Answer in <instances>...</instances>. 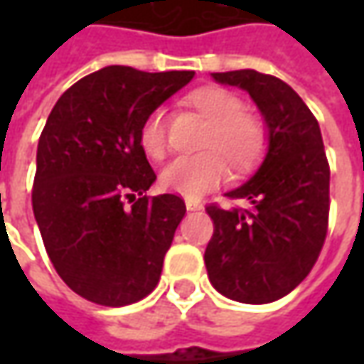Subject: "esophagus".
<instances>
[{"label":"esophagus","mask_w":364,"mask_h":364,"mask_svg":"<svg viewBox=\"0 0 364 364\" xmlns=\"http://www.w3.org/2000/svg\"><path fill=\"white\" fill-rule=\"evenodd\" d=\"M186 208H188V210H200L203 206H200L198 203H192V200H188V203H186Z\"/></svg>","instance_id":"1"}]
</instances>
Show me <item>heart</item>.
I'll return each instance as SVG.
<instances>
[{
    "mask_svg": "<svg viewBox=\"0 0 364 364\" xmlns=\"http://www.w3.org/2000/svg\"><path fill=\"white\" fill-rule=\"evenodd\" d=\"M182 105L204 121L194 156L170 161L160 176L161 188L196 200L218 186L227 172L232 178L249 174L257 166L265 147L267 133L259 115L243 107V99L225 87H200L182 99ZM137 141L149 160L160 161L168 154V119L161 109L147 113Z\"/></svg>",
    "mask_w": 364,
    "mask_h": 364,
    "instance_id": "b5f03b06",
    "label": "heart"
}]
</instances>
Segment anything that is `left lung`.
I'll return each instance as SVG.
<instances>
[{
  "label": "left lung",
  "mask_w": 364,
  "mask_h": 364,
  "mask_svg": "<svg viewBox=\"0 0 364 364\" xmlns=\"http://www.w3.org/2000/svg\"><path fill=\"white\" fill-rule=\"evenodd\" d=\"M213 78L251 95L267 123L269 149L257 174L227 194L249 206H206L215 232L204 263L223 296L267 304L300 286L326 241L330 166L324 141L312 111L282 78L257 70L213 73Z\"/></svg>",
  "instance_id": "left-lung-1"
}]
</instances>
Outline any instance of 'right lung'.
<instances>
[{"instance_id": "right-lung-1", "label": "right lung", "mask_w": 364, "mask_h": 364, "mask_svg": "<svg viewBox=\"0 0 364 364\" xmlns=\"http://www.w3.org/2000/svg\"><path fill=\"white\" fill-rule=\"evenodd\" d=\"M192 77L105 66L66 89L50 111L32 208L54 269L85 300L119 308L160 282L186 204L178 194L147 196L156 172L137 132Z\"/></svg>"}]
</instances>
